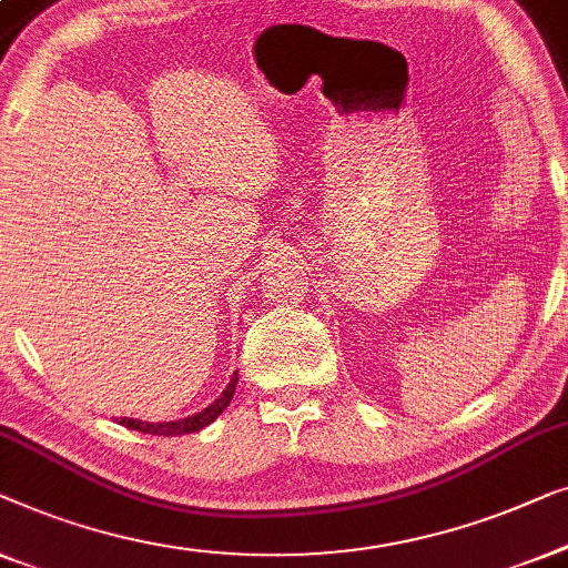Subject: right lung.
<instances>
[{"instance_id": "add662e5", "label": "right lung", "mask_w": 568, "mask_h": 568, "mask_svg": "<svg viewBox=\"0 0 568 568\" xmlns=\"http://www.w3.org/2000/svg\"><path fill=\"white\" fill-rule=\"evenodd\" d=\"M236 381H239V371H234L231 375L229 386L223 388V394L215 398L213 404H207L203 412L193 414V417H185V419H174V422H143V419H133V417H121L118 425H123L128 429H135V433H146V435H162V437H178V435H187V433H197V429H203L215 422L223 414V409L231 404V398H234V390H236Z\"/></svg>"}]
</instances>
